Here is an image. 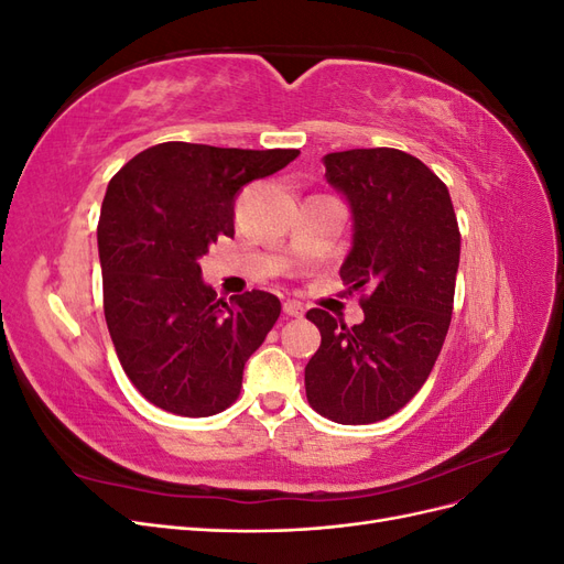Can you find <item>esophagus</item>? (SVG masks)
I'll use <instances>...</instances> for the list:
<instances>
[{
    "mask_svg": "<svg viewBox=\"0 0 564 564\" xmlns=\"http://www.w3.org/2000/svg\"><path fill=\"white\" fill-rule=\"evenodd\" d=\"M284 313H286L289 317H303L305 308H303V305H301L299 301H284Z\"/></svg>",
    "mask_w": 564,
    "mask_h": 564,
    "instance_id": "obj_1",
    "label": "esophagus"
}]
</instances>
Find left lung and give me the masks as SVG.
<instances>
[{
	"mask_svg": "<svg viewBox=\"0 0 564 564\" xmlns=\"http://www.w3.org/2000/svg\"><path fill=\"white\" fill-rule=\"evenodd\" d=\"M322 162L352 214L340 280L369 294L352 327L319 308L305 315L322 334L305 395L336 423H377L416 395L445 344L460 232L447 185L406 152L357 148Z\"/></svg>",
	"mask_w": 564,
	"mask_h": 564,
	"instance_id": "8db88e82",
	"label": "left lung"
}]
</instances>
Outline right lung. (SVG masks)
Instances as JSON below:
<instances>
[{"mask_svg": "<svg viewBox=\"0 0 564 564\" xmlns=\"http://www.w3.org/2000/svg\"><path fill=\"white\" fill-rule=\"evenodd\" d=\"M299 150L160 143L112 176L98 220L104 311L119 365L141 395L178 416L228 409L280 299L261 289L216 299L199 259L235 235V199Z\"/></svg>", "mask_w": 564, "mask_h": 564, "instance_id": "right-lung-1", "label": "right lung"}]
</instances>
